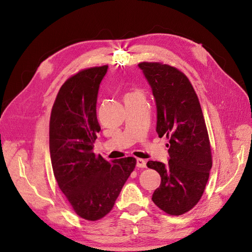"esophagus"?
<instances>
[{
	"mask_svg": "<svg viewBox=\"0 0 252 252\" xmlns=\"http://www.w3.org/2000/svg\"><path fill=\"white\" fill-rule=\"evenodd\" d=\"M136 167H139V168H145V167H146V161H144L143 158H136Z\"/></svg>",
	"mask_w": 252,
	"mask_h": 252,
	"instance_id": "34e87169",
	"label": "esophagus"
}]
</instances>
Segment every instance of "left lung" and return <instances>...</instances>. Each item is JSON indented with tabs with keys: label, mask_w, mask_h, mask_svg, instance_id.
Masks as SVG:
<instances>
[{
	"label": "left lung",
	"mask_w": 252,
	"mask_h": 252,
	"mask_svg": "<svg viewBox=\"0 0 252 252\" xmlns=\"http://www.w3.org/2000/svg\"><path fill=\"white\" fill-rule=\"evenodd\" d=\"M157 105V132L169 139L166 164L149 161L161 175L152 201L170 216H181L201 200L212 166L207 128L199 98L186 75L162 63H140Z\"/></svg>",
	"instance_id": "1"
}]
</instances>
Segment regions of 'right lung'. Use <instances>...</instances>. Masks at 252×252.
<instances>
[{
    "label": "right lung",
    "instance_id": "add662e5",
    "mask_svg": "<svg viewBox=\"0 0 252 252\" xmlns=\"http://www.w3.org/2000/svg\"><path fill=\"white\" fill-rule=\"evenodd\" d=\"M108 66L78 72L61 87L52 106L49 151L55 178L78 216L96 220L112 209L136 161L132 157L111 163L94 154L100 84Z\"/></svg>",
    "mask_w": 252,
    "mask_h": 252
}]
</instances>
